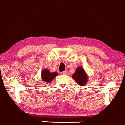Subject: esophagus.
Segmentation results:
<instances>
[{"label": "esophagus", "mask_w": 125, "mask_h": 125, "mask_svg": "<svg viewBox=\"0 0 125 125\" xmlns=\"http://www.w3.org/2000/svg\"><path fill=\"white\" fill-rule=\"evenodd\" d=\"M61 74H68V71L67 70H65L64 71H62V72L61 73Z\"/></svg>", "instance_id": "1"}]
</instances>
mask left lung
Returning a JSON list of instances; mask_svg holds the SVG:
<instances>
[{
    "mask_svg": "<svg viewBox=\"0 0 125 125\" xmlns=\"http://www.w3.org/2000/svg\"><path fill=\"white\" fill-rule=\"evenodd\" d=\"M73 78L79 85L84 86L87 84L89 76L85 73L84 68L81 66L78 67L75 73L73 74Z\"/></svg>",
    "mask_w": 125,
    "mask_h": 125,
    "instance_id": "8db88e82",
    "label": "left lung"
}]
</instances>
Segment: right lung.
Masks as SVG:
<instances>
[{"label": "right lung", "instance_id": "1", "mask_svg": "<svg viewBox=\"0 0 125 125\" xmlns=\"http://www.w3.org/2000/svg\"><path fill=\"white\" fill-rule=\"evenodd\" d=\"M57 75H58L57 72L51 73L48 69L45 68L41 72V80L45 82V84L49 83L51 82Z\"/></svg>", "mask_w": 125, "mask_h": 125}]
</instances>
